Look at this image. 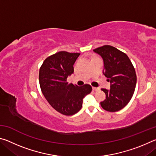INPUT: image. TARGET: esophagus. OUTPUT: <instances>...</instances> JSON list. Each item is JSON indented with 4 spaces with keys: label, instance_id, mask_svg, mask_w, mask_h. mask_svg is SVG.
Segmentation results:
<instances>
[{
    "label": "esophagus",
    "instance_id": "esophagus-1",
    "mask_svg": "<svg viewBox=\"0 0 156 156\" xmlns=\"http://www.w3.org/2000/svg\"><path fill=\"white\" fill-rule=\"evenodd\" d=\"M92 89H93V90H94V91H96L99 90V88H98V87H94L92 88Z\"/></svg>",
    "mask_w": 156,
    "mask_h": 156
}]
</instances>
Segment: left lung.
<instances>
[{
  "label": "left lung",
  "instance_id": "8db88e82",
  "mask_svg": "<svg viewBox=\"0 0 156 156\" xmlns=\"http://www.w3.org/2000/svg\"><path fill=\"white\" fill-rule=\"evenodd\" d=\"M104 61V75L110 82V89H101L106 99L100 102L105 110L115 112L130 101L135 91L137 77L135 69L125 53L111 45L94 49Z\"/></svg>",
  "mask_w": 156,
  "mask_h": 156
}]
</instances>
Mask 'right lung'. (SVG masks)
<instances>
[{
    "instance_id": "1",
    "label": "right lung",
    "mask_w": 156,
    "mask_h": 156,
    "mask_svg": "<svg viewBox=\"0 0 156 156\" xmlns=\"http://www.w3.org/2000/svg\"><path fill=\"white\" fill-rule=\"evenodd\" d=\"M79 53L59 51L44 60L39 71V83L49 105L65 115H72L80 110L84 97L90 94L89 84L78 87L69 84L68 76L73 73V65Z\"/></svg>"
}]
</instances>
